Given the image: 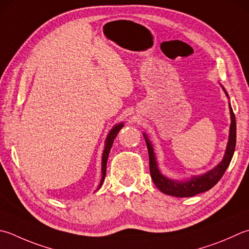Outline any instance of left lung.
I'll return each mask as SVG.
<instances>
[{"label": "left lung", "mask_w": 249, "mask_h": 249, "mask_svg": "<svg viewBox=\"0 0 249 249\" xmlns=\"http://www.w3.org/2000/svg\"><path fill=\"white\" fill-rule=\"evenodd\" d=\"M230 113H231L230 136H229V142H228L225 158H223V160H221V163L218 164L213 169L209 170L208 173L202 175V176L193 177L191 180H189V181H186V182H177L175 181V180H170L166 177H164L163 175L160 173L157 162H155V155L153 152L152 144H151V142L144 135L145 143H147L148 152H149L150 174H151V177H152L154 184L157 186V188L160 192L172 196L190 197V196H196L198 193L208 191L209 189H212L219 181V180L221 179L228 166L230 165V162L233 158V153H234V150H235V144H236V122H235V115L233 113L231 106H230Z\"/></svg>", "instance_id": "8db88e82"}]
</instances>
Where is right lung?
I'll list each match as a JSON object with an SVG mask.
<instances>
[{"label":"right lung","mask_w":249,"mask_h":249,"mask_svg":"<svg viewBox=\"0 0 249 249\" xmlns=\"http://www.w3.org/2000/svg\"><path fill=\"white\" fill-rule=\"evenodd\" d=\"M123 127V124H119L116 125L115 127H113L111 129V131L108 135V137H107V140H106V145H105V150H104V154H102V167H101V172H102V177H101V181H100V184L98 189L101 187L102 182H104L105 180V177H106V172H107V162H108V157H109V153H110V150H111V147L112 144H113V141L116 137V135L119 134L120 129Z\"/></svg>","instance_id":"right-lung-1"}]
</instances>
